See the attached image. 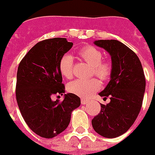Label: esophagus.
<instances>
[{
    "label": "esophagus",
    "mask_w": 155,
    "mask_h": 155,
    "mask_svg": "<svg viewBox=\"0 0 155 155\" xmlns=\"http://www.w3.org/2000/svg\"><path fill=\"white\" fill-rule=\"evenodd\" d=\"M89 103V101H87V100L85 99H81V104H82L83 105H84V104H87Z\"/></svg>",
    "instance_id": "1"
}]
</instances>
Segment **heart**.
Here are the masks:
<instances>
[{"label":"heart","mask_w":155,"mask_h":155,"mask_svg":"<svg viewBox=\"0 0 155 155\" xmlns=\"http://www.w3.org/2000/svg\"><path fill=\"white\" fill-rule=\"evenodd\" d=\"M79 55L91 67L92 73L102 80H108L112 74V65L108 61H102V53L101 51L92 47L87 46L79 51ZM58 68L61 74L67 79L73 76V58L70 54H65L59 61ZM101 88V84L97 79L89 80H75L68 84V91L83 98L91 97L94 92Z\"/></svg>","instance_id":"obj_1"}]
</instances>
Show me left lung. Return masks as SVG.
Instances as JSON below:
<instances>
[{"instance_id":"left-lung-1","label":"left lung","mask_w":155,"mask_h":155,"mask_svg":"<svg viewBox=\"0 0 155 155\" xmlns=\"http://www.w3.org/2000/svg\"><path fill=\"white\" fill-rule=\"evenodd\" d=\"M96 46L109 54L112 74L109 82L99 93L110 102L101 104V112L92 120V127L102 137L114 138L124 134L138 116L146 89L142 63L137 55L117 40H97Z\"/></svg>"}]
</instances>
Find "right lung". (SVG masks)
<instances>
[{
  "mask_svg": "<svg viewBox=\"0 0 155 155\" xmlns=\"http://www.w3.org/2000/svg\"><path fill=\"white\" fill-rule=\"evenodd\" d=\"M63 38L38 42L18 66L16 98L24 120L36 134L52 138L67 129L73 110L80 105V98L64 94L62 102L51 96L63 94L65 87L58 64L63 54L72 47Z\"/></svg>",
  "mask_w": 155,
  "mask_h": 155,
  "instance_id": "right-lung-1",
  "label": "right lung"
}]
</instances>
